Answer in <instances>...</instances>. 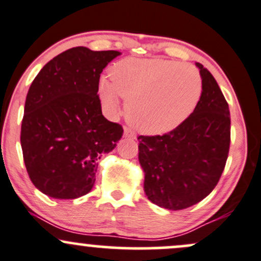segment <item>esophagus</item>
<instances>
[{"mask_svg": "<svg viewBox=\"0 0 261 261\" xmlns=\"http://www.w3.org/2000/svg\"><path fill=\"white\" fill-rule=\"evenodd\" d=\"M123 135H125V138H127V139H135V136H136L135 133H134V131L128 127H125Z\"/></svg>", "mask_w": 261, "mask_h": 261, "instance_id": "1", "label": "esophagus"}]
</instances>
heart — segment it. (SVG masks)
Instances as JSON below:
<instances>
[{
	"label": "heart",
	"instance_id": "heart-1",
	"mask_svg": "<svg viewBox=\"0 0 261 261\" xmlns=\"http://www.w3.org/2000/svg\"><path fill=\"white\" fill-rule=\"evenodd\" d=\"M110 77L98 86L103 108L116 111L119 96L125 98L127 119L152 135L180 126L196 109L202 92L196 68L171 60H121L112 66Z\"/></svg>",
	"mask_w": 261,
	"mask_h": 261
}]
</instances>
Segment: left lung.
Masks as SVG:
<instances>
[{"label": "left lung", "instance_id": "left-lung-1", "mask_svg": "<svg viewBox=\"0 0 261 261\" xmlns=\"http://www.w3.org/2000/svg\"><path fill=\"white\" fill-rule=\"evenodd\" d=\"M196 66L202 92L193 114L170 133L138 138L145 194L169 210L186 209L209 195L229 155V105L210 71Z\"/></svg>", "mask_w": 261, "mask_h": 261}]
</instances>
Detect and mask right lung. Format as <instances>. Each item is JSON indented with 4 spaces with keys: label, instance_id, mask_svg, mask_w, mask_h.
<instances>
[{
    "label": "right lung",
    "instance_id": "right-lung-1",
    "mask_svg": "<svg viewBox=\"0 0 261 261\" xmlns=\"http://www.w3.org/2000/svg\"><path fill=\"white\" fill-rule=\"evenodd\" d=\"M119 51L72 47L47 62L24 102L21 147L32 184L55 199L90 193L97 160L115 149L123 128L101 111L100 75Z\"/></svg>",
    "mask_w": 261,
    "mask_h": 261
}]
</instances>
